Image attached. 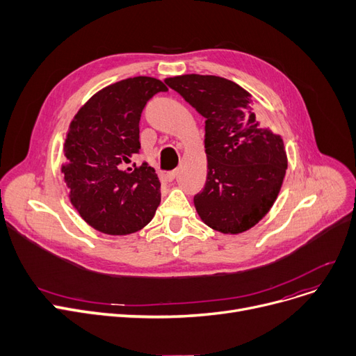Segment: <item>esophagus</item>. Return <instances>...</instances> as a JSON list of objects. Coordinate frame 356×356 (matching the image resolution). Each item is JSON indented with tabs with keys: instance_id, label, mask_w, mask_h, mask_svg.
Here are the masks:
<instances>
[{
	"instance_id": "esophagus-1",
	"label": "esophagus",
	"mask_w": 356,
	"mask_h": 356,
	"mask_svg": "<svg viewBox=\"0 0 356 356\" xmlns=\"http://www.w3.org/2000/svg\"><path fill=\"white\" fill-rule=\"evenodd\" d=\"M176 176H177V170H172V172H167V173L164 175V179H165L167 181H173V180L176 179Z\"/></svg>"
}]
</instances>
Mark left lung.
Instances as JSON below:
<instances>
[{
	"mask_svg": "<svg viewBox=\"0 0 356 356\" xmlns=\"http://www.w3.org/2000/svg\"><path fill=\"white\" fill-rule=\"evenodd\" d=\"M164 82L204 117L207 184L193 199L203 223L236 235L263 219L282 189L287 154L282 136L263 127L252 95L213 74H180Z\"/></svg>",
	"mask_w": 356,
	"mask_h": 356,
	"instance_id": "left-lung-1",
	"label": "left lung"
}]
</instances>
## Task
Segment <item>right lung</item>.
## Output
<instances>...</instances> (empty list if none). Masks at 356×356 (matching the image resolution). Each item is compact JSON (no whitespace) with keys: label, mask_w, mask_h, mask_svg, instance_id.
Segmentation results:
<instances>
[{"label":"right lung","mask_w":356,"mask_h":356,"mask_svg":"<svg viewBox=\"0 0 356 356\" xmlns=\"http://www.w3.org/2000/svg\"><path fill=\"white\" fill-rule=\"evenodd\" d=\"M167 86L149 76L128 78L92 95L70 121L60 172L72 207L106 235H129L153 219L160 181L153 167H127L140 153V117Z\"/></svg>","instance_id":"1"}]
</instances>
